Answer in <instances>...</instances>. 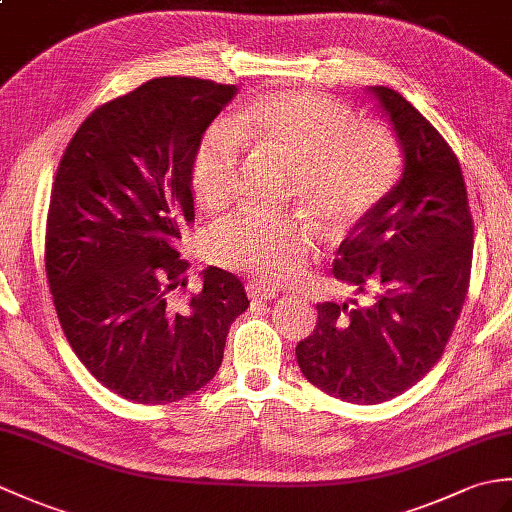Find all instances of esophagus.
<instances>
[{"mask_svg": "<svg viewBox=\"0 0 512 512\" xmlns=\"http://www.w3.org/2000/svg\"><path fill=\"white\" fill-rule=\"evenodd\" d=\"M246 292L250 299H275L279 297V290L275 286H266L262 281H248Z\"/></svg>", "mask_w": 512, "mask_h": 512, "instance_id": "34e87169", "label": "esophagus"}]
</instances>
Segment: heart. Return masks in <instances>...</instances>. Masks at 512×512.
Segmentation results:
<instances>
[{
  "label": "heart",
  "mask_w": 512,
  "mask_h": 512,
  "mask_svg": "<svg viewBox=\"0 0 512 512\" xmlns=\"http://www.w3.org/2000/svg\"><path fill=\"white\" fill-rule=\"evenodd\" d=\"M244 145L297 165L295 193L332 231H343L383 202L400 176V147L378 121H356L350 105L312 90H279L250 99L231 125L202 132L189 180L204 209L224 211L237 198ZM312 228L299 215L242 211L206 235L213 264L266 281H288L306 268Z\"/></svg>",
  "instance_id": "heart-1"
}]
</instances>
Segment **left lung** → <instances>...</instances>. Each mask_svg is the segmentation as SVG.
Here are the masks:
<instances>
[{"label": "left lung", "instance_id": "1", "mask_svg": "<svg viewBox=\"0 0 512 512\" xmlns=\"http://www.w3.org/2000/svg\"><path fill=\"white\" fill-rule=\"evenodd\" d=\"M405 156L387 198L358 220L332 273L372 303H317V328L297 343L312 385L354 405H378L413 387L440 361L471 281L473 217L458 156L416 107L369 88Z\"/></svg>", "mask_w": 512, "mask_h": 512}]
</instances>
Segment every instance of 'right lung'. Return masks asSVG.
Wrapping results in <instances>:
<instances>
[{
    "instance_id": "right-lung-1",
    "label": "right lung",
    "mask_w": 512,
    "mask_h": 512,
    "mask_svg": "<svg viewBox=\"0 0 512 512\" xmlns=\"http://www.w3.org/2000/svg\"><path fill=\"white\" fill-rule=\"evenodd\" d=\"M237 88L160 76L85 118L63 151L46 224V275L74 354L114 394L167 405L222 365L242 281L206 268L187 288L180 228L195 220L189 160Z\"/></svg>"
}]
</instances>
